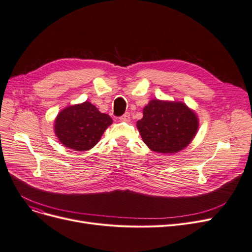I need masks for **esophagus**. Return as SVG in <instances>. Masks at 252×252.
<instances>
[{
    "instance_id": "obj_1",
    "label": "esophagus",
    "mask_w": 252,
    "mask_h": 252,
    "mask_svg": "<svg viewBox=\"0 0 252 252\" xmlns=\"http://www.w3.org/2000/svg\"><path fill=\"white\" fill-rule=\"evenodd\" d=\"M129 118H130V115H129V113H125L123 116H120V120H122V122H129Z\"/></svg>"
}]
</instances>
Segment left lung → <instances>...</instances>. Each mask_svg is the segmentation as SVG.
I'll list each match as a JSON object with an SVG mask.
<instances>
[{
	"instance_id": "1",
	"label": "left lung",
	"mask_w": 252,
	"mask_h": 252,
	"mask_svg": "<svg viewBox=\"0 0 252 252\" xmlns=\"http://www.w3.org/2000/svg\"><path fill=\"white\" fill-rule=\"evenodd\" d=\"M137 127L150 150L169 155L190 143L198 132L199 118L183 102L156 99L144 107Z\"/></svg>"
}]
</instances>
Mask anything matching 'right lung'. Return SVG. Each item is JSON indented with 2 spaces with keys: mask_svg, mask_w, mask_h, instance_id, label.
Instances as JSON below:
<instances>
[{
  "mask_svg": "<svg viewBox=\"0 0 252 252\" xmlns=\"http://www.w3.org/2000/svg\"><path fill=\"white\" fill-rule=\"evenodd\" d=\"M113 123L91 102L65 107L54 119V133L64 146L76 151L92 149Z\"/></svg>",
  "mask_w": 252,
  "mask_h": 252,
  "instance_id": "right-lung-1",
  "label": "right lung"
}]
</instances>
